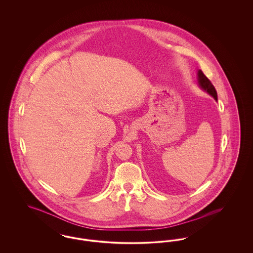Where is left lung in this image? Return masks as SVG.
I'll use <instances>...</instances> for the list:
<instances>
[{
    "instance_id": "1",
    "label": "left lung",
    "mask_w": 253,
    "mask_h": 253,
    "mask_svg": "<svg viewBox=\"0 0 253 253\" xmlns=\"http://www.w3.org/2000/svg\"><path fill=\"white\" fill-rule=\"evenodd\" d=\"M198 81H199V84L202 87L203 90H205L208 94H210L212 97H214V99L216 101H218V96H217V91L214 87V85L212 84V83L208 80V78L203 74L202 70H199L198 73Z\"/></svg>"
}]
</instances>
